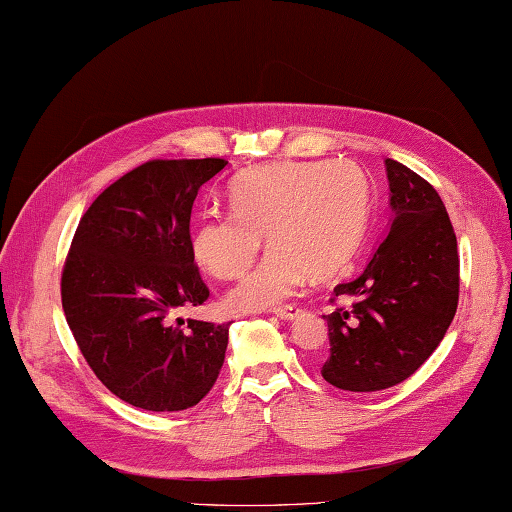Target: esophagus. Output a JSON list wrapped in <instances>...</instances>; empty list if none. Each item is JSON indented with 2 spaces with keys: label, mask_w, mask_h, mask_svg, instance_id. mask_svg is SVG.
Here are the masks:
<instances>
[{
  "label": "esophagus",
  "mask_w": 512,
  "mask_h": 512,
  "mask_svg": "<svg viewBox=\"0 0 512 512\" xmlns=\"http://www.w3.org/2000/svg\"><path fill=\"white\" fill-rule=\"evenodd\" d=\"M274 316L281 318V320H294L296 316H300V307L298 305H285L274 309Z\"/></svg>",
  "instance_id": "34e87169"
}]
</instances>
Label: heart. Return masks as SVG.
<instances>
[{"label":"heart","instance_id":"heart-1","mask_svg":"<svg viewBox=\"0 0 512 512\" xmlns=\"http://www.w3.org/2000/svg\"><path fill=\"white\" fill-rule=\"evenodd\" d=\"M231 212H207L192 255L216 279L253 266L264 235L272 253L227 294L233 311H261L296 294L305 274L331 277L355 257L370 218V186L350 162H279L248 170L229 188Z\"/></svg>","mask_w":512,"mask_h":512}]
</instances>
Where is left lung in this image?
Segmentation results:
<instances>
[{
	"mask_svg": "<svg viewBox=\"0 0 512 512\" xmlns=\"http://www.w3.org/2000/svg\"><path fill=\"white\" fill-rule=\"evenodd\" d=\"M385 170L389 231L359 277L335 287L352 307L324 316L331 355L322 376L344 391L406 381L437 350L458 305L456 235L441 196L396 160Z\"/></svg>",
	"mask_w": 512,
	"mask_h": 512,
	"instance_id": "obj_1",
	"label": "left lung"
}]
</instances>
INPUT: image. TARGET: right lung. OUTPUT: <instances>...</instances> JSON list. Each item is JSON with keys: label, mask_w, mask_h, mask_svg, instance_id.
<instances>
[{"label": "right lung", "mask_w": 512, "mask_h": 512, "mask_svg": "<svg viewBox=\"0 0 512 512\" xmlns=\"http://www.w3.org/2000/svg\"><path fill=\"white\" fill-rule=\"evenodd\" d=\"M227 164H142L103 190L75 231L62 272L64 316L99 381L138 409H190L225 363L229 324L181 326L175 313L209 296L194 266L190 218L203 183Z\"/></svg>", "instance_id": "1"}]
</instances>
